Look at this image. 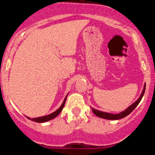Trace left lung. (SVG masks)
<instances>
[{
  "instance_id": "8db88e82",
  "label": "left lung",
  "mask_w": 155,
  "mask_h": 155,
  "mask_svg": "<svg viewBox=\"0 0 155 155\" xmlns=\"http://www.w3.org/2000/svg\"><path fill=\"white\" fill-rule=\"evenodd\" d=\"M145 87H146V84H144V86H143V89L142 91L141 94L140 95V97L138 98V99L137 100L136 102L133 103L132 105H130L127 109H125L124 111L121 112V113H118V114H112V113H105V112H102V111L97 110V109H94V108H91L92 109V112L94 113V115H96L97 116L100 117V118L102 119H106V120H120V119H123L124 117H126L127 116H128L130 113L134 110L135 108L138 105V104L140 103V100L142 99L143 96V94H144L145 91Z\"/></svg>"
}]
</instances>
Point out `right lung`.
Listing matches in <instances>:
<instances>
[{
	"instance_id": "obj_1",
	"label": "right lung",
	"mask_w": 155,
	"mask_h": 155,
	"mask_svg": "<svg viewBox=\"0 0 155 155\" xmlns=\"http://www.w3.org/2000/svg\"><path fill=\"white\" fill-rule=\"evenodd\" d=\"M67 97H68V95H67V96L65 97V98H64V102H63L62 105H61V107L59 108L57 110H56L55 112H53V113H51V114L47 115V116H40V117H38V118L31 119L30 117H28V116H26V117L28 119V120H31V121L36 122V123H45V122H47L49 121V120H53V119H54L55 117H57V116L61 113V111H62L63 108H64V105H65V102H66V99H67Z\"/></svg>"
}]
</instances>
